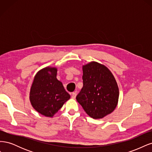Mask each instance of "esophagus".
Returning <instances> with one entry per match:
<instances>
[{"label":"esophagus","mask_w":152,"mask_h":152,"mask_svg":"<svg viewBox=\"0 0 152 152\" xmlns=\"http://www.w3.org/2000/svg\"><path fill=\"white\" fill-rule=\"evenodd\" d=\"M76 96H77V93H76V92H74V93H73L72 94V98L73 99H75V97H76Z\"/></svg>","instance_id":"esophagus-1"}]
</instances>
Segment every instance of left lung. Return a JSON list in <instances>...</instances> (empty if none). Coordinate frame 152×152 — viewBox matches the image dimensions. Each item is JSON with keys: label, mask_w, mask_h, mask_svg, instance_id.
Segmentation results:
<instances>
[{"label": "left lung", "mask_w": 152, "mask_h": 152, "mask_svg": "<svg viewBox=\"0 0 152 152\" xmlns=\"http://www.w3.org/2000/svg\"><path fill=\"white\" fill-rule=\"evenodd\" d=\"M83 87L76 99L87 115L102 118L112 113L118 99V88L108 69L97 62L83 66Z\"/></svg>", "instance_id": "left-lung-1"}]
</instances>
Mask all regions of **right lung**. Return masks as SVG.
<instances>
[{
	"label": "right lung",
	"mask_w": 152,
	"mask_h": 152,
	"mask_svg": "<svg viewBox=\"0 0 152 152\" xmlns=\"http://www.w3.org/2000/svg\"><path fill=\"white\" fill-rule=\"evenodd\" d=\"M56 74V68H43L36 74L30 89L32 107L46 117H53L70 98Z\"/></svg>",
	"instance_id": "1"
}]
</instances>
